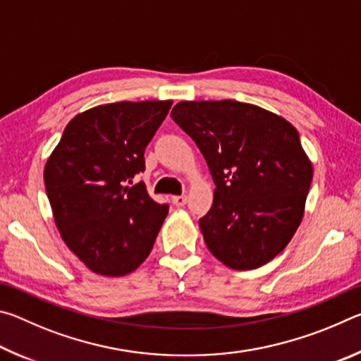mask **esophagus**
Segmentation results:
<instances>
[{
  "instance_id": "34e87169",
  "label": "esophagus",
  "mask_w": 361,
  "mask_h": 361,
  "mask_svg": "<svg viewBox=\"0 0 361 361\" xmlns=\"http://www.w3.org/2000/svg\"><path fill=\"white\" fill-rule=\"evenodd\" d=\"M172 202H173L176 207H183V205H185V204L188 202V197H186V195H173Z\"/></svg>"
}]
</instances>
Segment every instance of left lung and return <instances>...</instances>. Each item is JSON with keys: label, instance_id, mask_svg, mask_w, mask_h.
<instances>
[{"label": "left lung", "instance_id": "8db88e82", "mask_svg": "<svg viewBox=\"0 0 361 361\" xmlns=\"http://www.w3.org/2000/svg\"><path fill=\"white\" fill-rule=\"evenodd\" d=\"M170 116L215 181L212 209L199 219L210 253L235 271L264 266L301 224L314 175L295 126L237 100H185Z\"/></svg>", "mask_w": 361, "mask_h": 361}]
</instances>
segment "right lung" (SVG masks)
<instances>
[{"mask_svg": "<svg viewBox=\"0 0 361 361\" xmlns=\"http://www.w3.org/2000/svg\"><path fill=\"white\" fill-rule=\"evenodd\" d=\"M172 100L118 102L76 114L44 166L54 221L90 271L122 277L148 258L169 213L143 183L145 149Z\"/></svg>", "mask_w": 361, "mask_h": 361, "instance_id": "right-lung-1", "label": "right lung"}]
</instances>
